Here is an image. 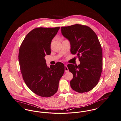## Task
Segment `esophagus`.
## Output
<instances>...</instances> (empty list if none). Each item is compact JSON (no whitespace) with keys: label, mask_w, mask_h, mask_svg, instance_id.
<instances>
[{"label":"esophagus","mask_w":121,"mask_h":121,"mask_svg":"<svg viewBox=\"0 0 121 121\" xmlns=\"http://www.w3.org/2000/svg\"><path fill=\"white\" fill-rule=\"evenodd\" d=\"M65 72H66V73L69 72V70H68V68L66 65H65Z\"/></svg>","instance_id":"obj_1"}]
</instances>
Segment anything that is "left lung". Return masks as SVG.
Here are the masks:
<instances>
[{"instance_id": "1", "label": "left lung", "mask_w": 121, "mask_h": 121, "mask_svg": "<svg viewBox=\"0 0 121 121\" xmlns=\"http://www.w3.org/2000/svg\"><path fill=\"white\" fill-rule=\"evenodd\" d=\"M62 34L70 42L71 53L77 54L80 62L67 67L73 75L70 85L78 93L94 89L100 79L102 70V50L94 31L86 25L78 24L61 27Z\"/></svg>"}]
</instances>
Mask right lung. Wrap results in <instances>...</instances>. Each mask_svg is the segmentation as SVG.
<instances>
[{
    "instance_id": "right-lung-1",
    "label": "right lung",
    "mask_w": 121,
    "mask_h": 121,
    "mask_svg": "<svg viewBox=\"0 0 121 121\" xmlns=\"http://www.w3.org/2000/svg\"><path fill=\"white\" fill-rule=\"evenodd\" d=\"M60 27L34 28L26 35L20 47L18 59L23 79L28 88L39 96L54 95L64 73L63 63L58 62L49 67L44 59L50 54L51 42Z\"/></svg>"
}]
</instances>
